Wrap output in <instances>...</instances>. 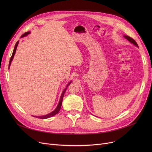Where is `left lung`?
<instances>
[{"label":"left lung","instance_id":"obj_1","mask_svg":"<svg viewBox=\"0 0 152 152\" xmlns=\"http://www.w3.org/2000/svg\"><path fill=\"white\" fill-rule=\"evenodd\" d=\"M124 38H126L127 40H128V41H129L131 43L135 45V46L138 47V45H137V42H135V40H134L132 38H131V37H129V36H124Z\"/></svg>","mask_w":152,"mask_h":152}]
</instances>
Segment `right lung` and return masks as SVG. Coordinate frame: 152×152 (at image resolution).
<instances>
[{
    "mask_svg": "<svg viewBox=\"0 0 152 152\" xmlns=\"http://www.w3.org/2000/svg\"><path fill=\"white\" fill-rule=\"evenodd\" d=\"M29 34H30V31H28V32H26V33H24V34L21 36V37H25V36L28 35ZM18 42H19V41H17V43H16L15 45L14 50H13L12 55V57H11V58H10V59L9 65V69L10 68V65H11V62H12V60H13V58L14 55H15V52H16V50H17V48ZM71 81L68 83V85L66 86V88H65V89H64L63 91L62 92V94H61V97H60V99L58 104L57 108H56L55 109V110H53V111H52V112H51V113H49V114H47V115H44V116H34V117L38 118H40V119H47V118H49L52 117V116H55V115H57V114L59 112V111H60V108H61V103H62V100H63V96H64V94H65V91H66V89H67L68 86L69 84H71Z\"/></svg>",
    "mask_w": 152,
    "mask_h": 152,
    "instance_id": "add662e5",
    "label": "right lung"
}]
</instances>
